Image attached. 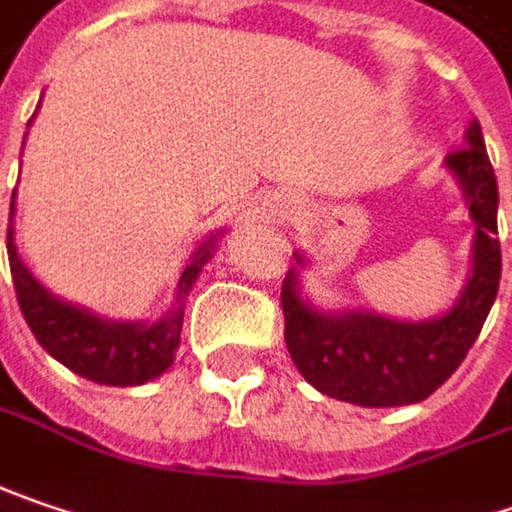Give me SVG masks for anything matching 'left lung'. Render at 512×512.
<instances>
[{
  "mask_svg": "<svg viewBox=\"0 0 512 512\" xmlns=\"http://www.w3.org/2000/svg\"><path fill=\"white\" fill-rule=\"evenodd\" d=\"M475 221L473 270L444 317L423 322L389 320L363 311H317L299 294L296 268L282 282L285 343L299 374L322 395L357 406H406L432 395L458 369L481 334L501 279L499 187L478 120L464 146L447 155ZM296 265L305 259L296 253Z\"/></svg>",
  "mask_w": 512,
  "mask_h": 512,
  "instance_id": "obj_1",
  "label": "left lung"
}]
</instances>
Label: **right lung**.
<instances>
[{"instance_id": "1", "label": "right lung", "mask_w": 512, "mask_h": 512, "mask_svg": "<svg viewBox=\"0 0 512 512\" xmlns=\"http://www.w3.org/2000/svg\"><path fill=\"white\" fill-rule=\"evenodd\" d=\"M34 120V117H31ZM28 120V126H31ZM25 146V143H22ZM16 198V192H13ZM11 198V221L16 201ZM221 236V233H218ZM218 236H210L190 256L187 268L178 279V294L167 314L158 322H115L103 320L80 305H71L48 288L39 285L34 273L22 265L13 227L8 224V259L19 311L34 331L37 343L60 360L65 369L103 386H141L146 380L161 377L175 360V348L181 345L184 325V296L190 294L192 282L201 268L213 259Z\"/></svg>"}]
</instances>
